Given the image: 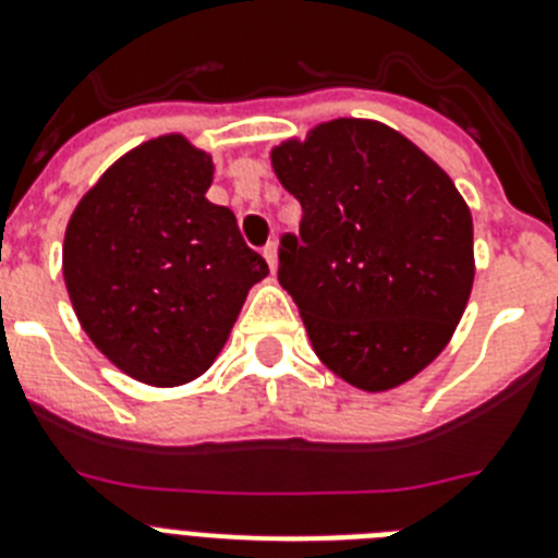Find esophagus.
Listing matches in <instances>:
<instances>
[{
	"label": "esophagus",
	"mask_w": 558,
	"mask_h": 558,
	"mask_svg": "<svg viewBox=\"0 0 558 558\" xmlns=\"http://www.w3.org/2000/svg\"><path fill=\"white\" fill-rule=\"evenodd\" d=\"M264 257H266V264H269V269L275 271V266H278V243L269 241L264 246Z\"/></svg>",
	"instance_id": "34e87169"
}]
</instances>
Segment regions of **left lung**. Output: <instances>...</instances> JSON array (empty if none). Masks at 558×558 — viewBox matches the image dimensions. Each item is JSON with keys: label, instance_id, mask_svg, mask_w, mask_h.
Returning <instances> with one entry per match:
<instances>
[{"label": "left lung", "instance_id": "8db88e82", "mask_svg": "<svg viewBox=\"0 0 558 558\" xmlns=\"http://www.w3.org/2000/svg\"><path fill=\"white\" fill-rule=\"evenodd\" d=\"M301 201L278 246L317 357L351 386L386 391L451 340L474 283V223L451 178L377 121L337 119L275 147Z\"/></svg>", "mask_w": 558, "mask_h": 558}]
</instances>
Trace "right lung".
I'll return each mask as SVG.
<instances>
[{
	"instance_id": "obj_1",
	"label": "right lung",
	"mask_w": 558,
	"mask_h": 558,
	"mask_svg": "<svg viewBox=\"0 0 558 558\" xmlns=\"http://www.w3.org/2000/svg\"><path fill=\"white\" fill-rule=\"evenodd\" d=\"M213 158L161 135L112 163L64 235V283L84 331L149 386H181L227 343L269 266L232 209L209 204Z\"/></svg>"
}]
</instances>
